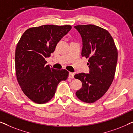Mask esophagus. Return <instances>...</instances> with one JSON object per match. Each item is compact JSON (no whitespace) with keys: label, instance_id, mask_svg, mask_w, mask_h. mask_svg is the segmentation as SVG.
<instances>
[{"label":"esophagus","instance_id":"esophagus-1","mask_svg":"<svg viewBox=\"0 0 133 133\" xmlns=\"http://www.w3.org/2000/svg\"><path fill=\"white\" fill-rule=\"evenodd\" d=\"M74 76V73H73V72H70L69 73V78H70V79H73Z\"/></svg>","mask_w":133,"mask_h":133}]
</instances>
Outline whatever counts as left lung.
Returning <instances> with one entry per match:
<instances>
[{
    "label": "left lung",
    "mask_w": 133,
    "mask_h": 133,
    "mask_svg": "<svg viewBox=\"0 0 133 133\" xmlns=\"http://www.w3.org/2000/svg\"><path fill=\"white\" fill-rule=\"evenodd\" d=\"M82 39V56L88 58L90 73L77 74L82 82L76 92L81 101L93 103L104 95L113 81L117 62V50L108 31L94 25L74 26Z\"/></svg>",
    "instance_id": "8db88e82"
}]
</instances>
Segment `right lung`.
Listing matches in <instances>:
<instances>
[{"label": "right lung", "instance_id": "add662e5", "mask_svg": "<svg viewBox=\"0 0 133 133\" xmlns=\"http://www.w3.org/2000/svg\"><path fill=\"white\" fill-rule=\"evenodd\" d=\"M71 28L45 25L29 28L21 36L15 52L16 77L22 90L34 102L50 101L60 82L68 78V71L51 68L45 58L50 57Z\"/></svg>", "mask_w": 133, "mask_h": 133}]
</instances>
